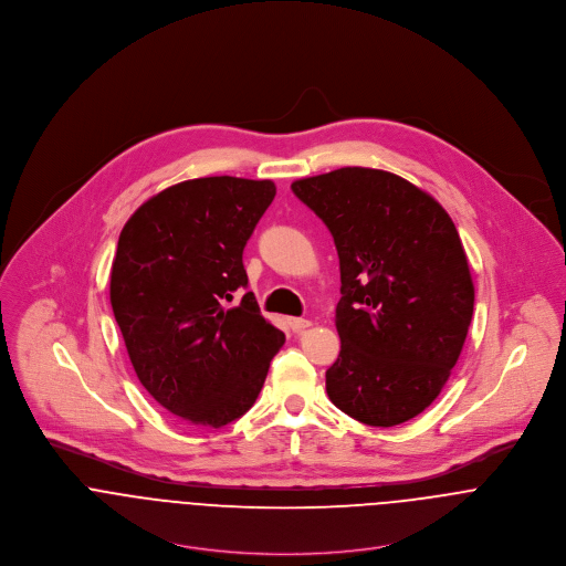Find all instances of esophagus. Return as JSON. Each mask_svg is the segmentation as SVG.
I'll return each instance as SVG.
<instances>
[{"instance_id": "obj_1", "label": "esophagus", "mask_w": 566, "mask_h": 566, "mask_svg": "<svg viewBox=\"0 0 566 566\" xmlns=\"http://www.w3.org/2000/svg\"><path fill=\"white\" fill-rule=\"evenodd\" d=\"M290 326H292V331L301 333V331H305L307 326H312V321H305V318H290Z\"/></svg>"}]
</instances>
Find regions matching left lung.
<instances>
[{"mask_svg": "<svg viewBox=\"0 0 566 566\" xmlns=\"http://www.w3.org/2000/svg\"><path fill=\"white\" fill-rule=\"evenodd\" d=\"M292 191L339 256L342 348L326 395L364 424H401L436 401L473 318L458 229L427 191L384 169L339 167L294 180Z\"/></svg>", "mask_w": 566, "mask_h": 566, "instance_id": "obj_1", "label": "left lung"}]
</instances>
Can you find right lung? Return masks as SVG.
Masks as SVG:
<instances>
[{
    "instance_id": "1",
    "label": "right lung",
    "mask_w": 566,
    "mask_h": 566,
    "mask_svg": "<svg viewBox=\"0 0 566 566\" xmlns=\"http://www.w3.org/2000/svg\"><path fill=\"white\" fill-rule=\"evenodd\" d=\"M276 196L272 180L193 178L144 202L119 233L111 305L133 368L180 420L220 429L256 401L285 342L248 285L243 245Z\"/></svg>"
}]
</instances>
